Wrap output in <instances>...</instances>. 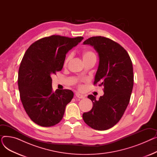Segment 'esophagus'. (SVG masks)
Listing matches in <instances>:
<instances>
[{"label":"esophagus","instance_id":"1","mask_svg":"<svg viewBox=\"0 0 157 157\" xmlns=\"http://www.w3.org/2000/svg\"><path fill=\"white\" fill-rule=\"evenodd\" d=\"M76 97L77 98H85V96L83 95H81V94H80L79 93L76 94Z\"/></svg>","mask_w":157,"mask_h":157}]
</instances>
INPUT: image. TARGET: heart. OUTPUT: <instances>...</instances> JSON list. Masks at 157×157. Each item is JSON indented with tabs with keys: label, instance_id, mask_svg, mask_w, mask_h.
Segmentation results:
<instances>
[{
	"label": "heart",
	"instance_id": "1",
	"mask_svg": "<svg viewBox=\"0 0 157 157\" xmlns=\"http://www.w3.org/2000/svg\"><path fill=\"white\" fill-rule=\"evenodd\" d=\"M82 57H83V61H85V60H87L91 59H95V55L92 51L86 50V51L83 52V54H82ZM70 58H71V55H69L67 56V58H66L65 61H64V65H66L67 63V62L70 60Z\"/></svg>",
	"mask_w": 157,
	"mask_h": 157
}]
</instances>
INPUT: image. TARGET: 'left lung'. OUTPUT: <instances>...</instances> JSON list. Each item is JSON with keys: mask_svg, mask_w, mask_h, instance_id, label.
<instances>
[{"mask_svg": "<svg viewBox=\"0 0 157 157\" xmlns=\"http://www.w3.org/2000/svg\"><path fill=\"white\" fill-rule=\"evenodd\" d=\"M94 47L99 57L94 85L104 86L99 99L89 95L92 109L83 114L84 121L97 130H108L120 121L127 109L134 85L133 66L125 49L114 40L102 36L83 42Z\"/></svg>", "mask_w": 157, "mask_h": 157, "instance_id": "1", "label": "left lung"}]
</instances>
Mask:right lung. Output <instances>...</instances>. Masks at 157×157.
<instances>
[{"label":"right lung","instance_id":"1","mask_svg":"<svg viewBox=\"0 0 157 157\" xmlns=\"http://www.w3.org/2000/svg\"><path fill=\"white\" fill-rule=\"evenodd\" d=\"M52 36L33 43L25 53L18 71L21 101L30 118L42 127H52L62 119L74 96L70 90H52V76L63 68L67 53L83 40Z\"/></svg>","mask_w":157,"mask_h":157}]
</instances>
